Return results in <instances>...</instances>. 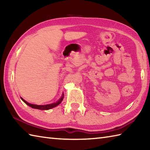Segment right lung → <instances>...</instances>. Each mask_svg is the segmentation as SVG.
Returning a JSON list of instances; mask_svg holds the SVG:
<instances>
[{"label": "right lung", "instance_id": "right-lung-1", "mask_svg": "<svg viewBox=\"0 0 150 150\" xmlns=\"http://www.w3.org/2000/svg\"><path fill=\"white\" fill-rule=\"evenodd\" d=\"M64 93H62L61 97H60L57 102H55V103L49 104H45V105H37V104H30L29 103H28V102H26L22 97H21V98L22 100V101L24 102V103L28 105V106H29L30 107L32 108H34V109H37V110H48L52 109V108L57 106L58 105H59L60 103H61V102L62 101L64 98Z\"/></svg>", "mask_w": 150, "mask_h": 150}]
</instances>
